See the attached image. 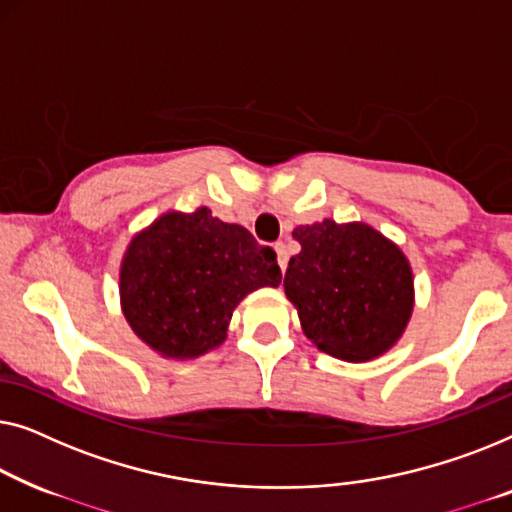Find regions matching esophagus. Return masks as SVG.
Instances as JSON below:
<instances>
[{"label": "esophagus", "mask_w": 512, "mask_h": 512, "mask_svg": "<svg viewBox=\"0 0 512 512\" xmlns=\"http://www.w3.org/2000/svg\"><path fill=\"white\" fill-rule=\"evenodd\" d=\"M276 253H278V266L280 269H287V262H290V253H287V246L283 241L276 243Z\"/></svg>", "instance_id": "esophagus-1"}]
</instances>
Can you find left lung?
I'll list each match as a JSON object with an SVG mask.
<instances>
[{
  "label": "left lung",
  "instance_id": "obj_1",
  "mask_svg": "<svg viewBox=\"0 0 512 512\" xmlns=\"http://www.w3.org/2000/svg\"><path fill=\"white\" fill-rule=\"evenodd\" d=\"M285 294L306 336L345 362H366L397 343L413 311V273L401 250L362 222L297 227Z\"/></svg>",
  "mask_w": 512,
  "mask_h": 512
}]
</instances>
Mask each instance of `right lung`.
Returning a JSON list of instances; mask_svg holds the SVG:
<instances>
[{
	"mask_svg": "<svg viewBox=\"0 0 512 512\" xmlns=\"http://www.w3.org/2000/svg\"><path fill=\"white\" fill-rule=\"evenodd\" d=\"M283 278L276 250L246 227L167 213L129 243L120 294L136 336L167 357H197L225 341L236 304Z\"/></svg>",
	"mask_w": 512,
	"mask_h": 512,
	"instance_id": "1",
	"label": "right lung"
}]
</instances>
